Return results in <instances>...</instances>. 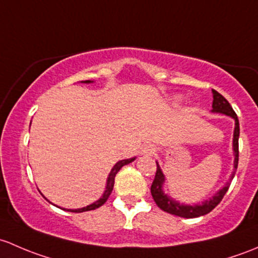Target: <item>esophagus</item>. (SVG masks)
Masks as SVG:
<instances>
[{
    "instance_id": "1",
    "label": "esophagus",
    "mask_w": 258,
    "mask_h": 258,
    "mask_svg": "<svg viewBox=\"0 0 258 258\" xmlns=\"http://www.w3.org/2000/svg\"><path fill=\"white\" fill-rule=\"evenodd\" d=\"M155 153V147L153 144H145L143 147V154L144 155H153Z\"/></svg>"
}]
</instances>
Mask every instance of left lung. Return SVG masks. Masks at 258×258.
I'll use <instances>...</instances> for the list:
<instances>
[{
	"mask_svg": "<svg viewBox=\"0 0 258 258\" xmlns=\"http://www.w3.org/2000/svg\"><path fill=\"white\" fill-rule=\"evenodd\" d=\"M212 94H214V102H212V111H216V113H224L226 115H230L231 118L235 119V133H233V151H235V170H237L238 165V137H240V124H238V118L236 115L235 110L232 109V107L230 105V103L225 99V97H222L219 92L216 90H212ZM235 176V172L232 174L231 179H233ZM163 182H164V175L161 172L160 168H159L158 163H156V172L155 177H154V181L151 184L150 191L151 196H153L154 201L156 203V205L159 206L163 211L169 212L171 215H176L180 217H186V219H192V217H199L203 216V215L209 214L212 210L216 208L221 200L224 199L225 194L230 187V184H227L226 186L222 187L216 195L214 196L210 200L205 201L203 205H195V206H188V205H180L176 201L169 199L165 194L163 192Z\"/></svg>",
	"mask_w": 258,
	"mask_h": 258,
	"instance_id": "left-lung-1",
	"label": "left lung"
}]
</instances>
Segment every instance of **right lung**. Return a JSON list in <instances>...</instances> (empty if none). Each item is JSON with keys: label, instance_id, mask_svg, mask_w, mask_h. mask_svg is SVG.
<instances>
[{"label": "right lung", "instance_id": "right-lung-1", "mask_svg": "<svg viewBox=\"0 0 258 258\" xmlns=\"http://www.w3.org/2000/svg\"><path fill=\"white\" fill-rule=\"evenodd\" d=\"M89 82L90 81H86V83H89ZM132 161H134V158H133V159H126V160H121V161H119V163H116L115 165H114V168L111 169L109 176H108L107 188H105L104 194H103V196L99 199V200L95 201V203L92 204V205L87 206V208L78 209V210H68V211H71V212H84V211H90V210H95V209L100 208V206H102L103 204H104L105 201L108 200V198H109V195L111 194V190H113V186H114V179H115L116 172H118L119 170L123 168L124 165H126V164L132 163Z\"/></svg>", "mask_w": 258, "mask_h": 258}]
</instances>
